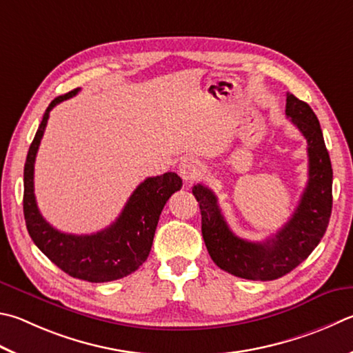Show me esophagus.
Masks as SVG:
<instances>
[{"instance_id":"1","label":"esophagus","mask_w":353,"mask_h":353,"mask_svg":"<svg viewBox=\"0 0 353 353\" xmlns=\"http://www.w3.org/2000/svg\"><path fill=\"white\" fill-rule=\"evenodd\" d=\"M202 166L199 163V160L194 157H185L181 165H179V174L187 183H191L201 176Z\"/></svg>"}]
</instances>
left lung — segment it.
Here are the masks:
<instances>
[{
  "label": "left lung",
  "instance_id": "1",
  "mask_svg": "<svg viewBox=\"0 0 353 353\" xmlns=\"http://www.w3.org/2000/svg\"><path fill=\"white\" fill-rule=\"evenodd\" d=\"M285 114L307 140L309 181L294 213L276 234L264 242L238 238L223 219L213 191L202 183L193 187L211 259L238 278L273 281L290 273L309 258L329 225L333 171L321 126L312 108L293 94H287Z\"/></svg>",
  "mask_w": 353,
  "mask_h": 353
}]
</instances>
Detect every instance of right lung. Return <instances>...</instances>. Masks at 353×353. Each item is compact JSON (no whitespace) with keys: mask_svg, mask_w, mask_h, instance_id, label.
<instances>
[{"mask_svg":"<svg viewBox=\"0 0 353 353\" xmlns=\"http://www.w3.org/2000/svg\"><path fill=\"white\" fill-rule=\"evenodd\" d=\"M79 91L77 88L50 101L32 140L24 163V219L35 245L69 276L89 283H108L136 272L148 258L160 213L171 194L182 188V179L176 172L145 179L128 199L115 222L97 233L68 234L46 222L34 194L37 151L46 130L49 112Z\"/></svg>","mask_w":353,"mask_h":353,"instance_id":"right-lung-1","label":"right lung"}]
</instances>
